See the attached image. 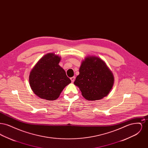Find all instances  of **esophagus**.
<instances>
[{
  "instance_id": "esophagus-1",
  "label": "esophagus",
  "mask_w": 148,
  "mask_h": 148,
  "mask_svg": "<svg viewBox=\"0 0 148 148\" xmlns=\"http://www.w3.org/2000/svg\"><path fill=\"white\" fill-rule=\"evenodd\" d=\"M75 77H71V80L72 83H73V82L75 81Z\"/></svg>"
}]
</instances>
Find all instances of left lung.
<instances>
[{
	"label": "left lung",
	"mask_w": 148,
	"mask_h": 148,
	"mask_svg": "<svg viewBox=\"0 0 148 148\" xmlns=\"http://www.w3.org/2000/svg\"><path fill=\"white\" fill-rule=\"evenodd\" d=\"M112 71L100 58L88 56L82 63L74 84L88 100H97L108 95L114 84Z\"/></svg>",
	"instance_id": "1"
}]
</instances>
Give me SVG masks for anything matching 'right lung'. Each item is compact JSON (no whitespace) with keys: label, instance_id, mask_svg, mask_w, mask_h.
I'll return each mask as SVG.
<instances>
[{"label":"right lung","instance_id":"1","mask_svg":"<svg viewBox=\"0 0 148 148\" xmlns=\"http://www.w3.org/2000/svg\"><path fill=\"white\" fill-rule=\"evenodd\" d=\"M60 57L48 53L35 64L29 75L31 89L38 97L47 100L58 98L64 88L71 83L59 63Z\"/></svg>","mask_w":148,"mask_h":148}]
</instances>
